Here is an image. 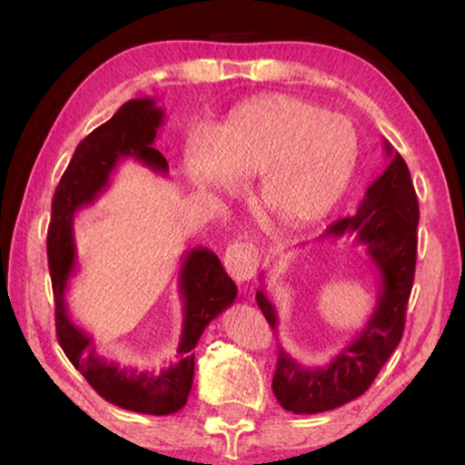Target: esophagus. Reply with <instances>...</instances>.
<instances>
[{"mask_svg": "<svg viewBox=\"0 0 465 465\" xmlns=\"http://www.w3.org/2000/svg\"><path fill=\"white\" fill-rule=\"evenodd\" d=\"M223 264L233 281H250L258 269V250L246 242H235L225 250Z\"/></svg>", "mask_w": 465, "mask_h": 465, "instance_id": "34e87169", "label": "esophagus"}]
</instances>
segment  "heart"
I'll return each mask as SVG.
<instances>
[{"mask_svg":"<svg viewBox=\"0 0 465 465\" xmlns=\"http://www.w3.org/2000/svg\"><path fill=\"white\" fill-rule=\"evenodd\" d=\"M359 163V135L341 114L308 100L262 94L243 100L211 135L188 141L186 183L223 193L227 180L256 179V194L289 227L324 219L349 188Z\"/></svg>","mask_w":465,"mask_h":465,"instance_id":"1","label":"heart"}]
</instances>
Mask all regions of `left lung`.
<instances>
[{
    "label": "left lung",
    "instance_id": "left-lung-1",
    "mask_svg": "<svg viewBox=\"0 0 465 465\" xmlns=\"http://www.w3.org/2000/svg\"><path fill=\"white\" fill-rule=\"evenodd\" d=\"M383 145L390 166L367 188L357 213L338 219L322 233V240L355 235L359 243H365L369 261L380 274L375 310L357 338L322 367H305L279 346L272 391L279 404L295 414L334 411L359 398L402 341L416 266L419 199L404 157L391 152L388 141ZM256 303L271 328L277 330V310L264 289L256 291Z\"/></svg>",
    "mask_w": 465,
    "mask_h": 465
}]
</instances>
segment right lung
Returning a JSON list of instances; mask_svg holds the SVG:
<instances>
[{
	"instance_id": "right-lung-1",
	"label": "right lung",
	"mask_w": 465,
	"mask_h": 465,
	"mask_svg": "<svg viewBox=\"0 0 465 465\" xmlns=\"http://www.w3.org/2000/svg\"><path fill=\"white\" fill-rule=\"evenodd\" d=\"M163 123V110L153 98L129 100L114 116L94 129L69 162L57 184L51 204V225L46 235V256L54 295V326L63 352L85 381L106 402L141 414H174L186 404L194 375V346L203 330L230 308L238 287L227 277L223 264L207 248H193L183 254L180 299H183V334L178 342L180 361L160 373L123 367L96 352L94 338L69 318L65 291L75 272L74 217L88 207L108 186L119 162L133 160L166 174L168 162L153 141Z\"/></svg>"
}]
</instances>
